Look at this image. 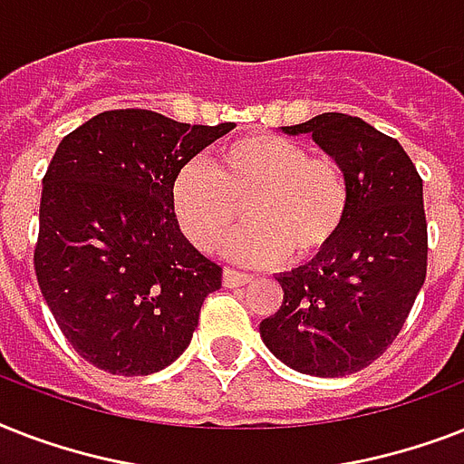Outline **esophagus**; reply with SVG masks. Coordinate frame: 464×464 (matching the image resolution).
Listing matches in <instances>:
<instances>
[{
	"instance_id": "esophagus-1",
	"label": "esophagus",
	"mask_w": 464,
	"mask_h": 464,
	"mask_svg": "<svg viewBox=\"0 0 464 464\" xmlns=\"http://www.w3.org/2000/svg\"><path fill=\"white\" fill-rule=\"evenodd\" d=\"M253 282V276L243 275V272H236V269H224V286L228 289H236V286H247Z\"/></svg>"
}]
</instances>
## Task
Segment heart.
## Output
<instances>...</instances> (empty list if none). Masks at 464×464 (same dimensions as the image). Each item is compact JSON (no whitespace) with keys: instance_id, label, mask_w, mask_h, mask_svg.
<instances>
[{"instance_id":"b5f03b06","label":"heart","mask_w":464,"mask_h":464,"mask_svg":"<svg viewBox=\"0 0 464 464\" xmlns=\"http://www.w3.org/2000/svg\"><path fill=\"white\" fill-rule=\"evenodd\" d=\"M170 202L182 233L217 253L243 217L253 226L231 240L228 255L265 265L289 255L310 262L324 255L349 217V180L332 156H310L296 140L250 134L218 149V163L195 159L178 170Z\"/></svg>"}]
</instances>
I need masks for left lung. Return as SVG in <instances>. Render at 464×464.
I'll use <instances>...</instances> for the list:
<instances>
[{"label": "left lung", "instance_id": "8db88e82", "mask_svg": "<svg viewBox=\"0 0 464 464\" xmlns=\"http://www.w3.org/2000/svg\"><path fill=\"white\" fill-rule=\"evenodd\" d=\"M282 132L313 134L344 168L352 204L327 253L276 276L284 304L260 337L298 373H356L392 344L424 286V182L400 141L361 118L323 112Z\"/></svg>", "mask_w": 464, "mask_h": 464}]
</instances>
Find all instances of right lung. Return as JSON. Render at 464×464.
<instances>
[{
    "label": "right lung",
    "instance_id": "obj_1",
    "mask_svg": "<svg viewBox=\"0 0 464 464\" xmlns=\"http://www.w3.org/2000/svg\"><path fill=\"white\" fill-rule=\"evenodd\" d=\"M154 111H105L54 151L43 178L35 276L76 353L112 375H149L188 349L221 289L175 218L178 170L231 132Z\"/></svg>",
    "mask_w": 464,
    "mask_h": 464
}]
</instances>
